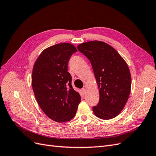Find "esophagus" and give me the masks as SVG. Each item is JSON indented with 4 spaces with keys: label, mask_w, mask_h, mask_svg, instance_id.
Wrapping results in <instances>:
<instances>
[{
    "label": "esophagus",
    "mask_w": 156,
    "mask_h": 156,
    "mask_svg": "<svg viewBox=\"0 0 156 156\" xmlns=\"http://www.w3.org/2000/svg\"><path fill=\"white\" fill-rule=\"evenodd\" d=\"M81 92H82L83 95H84V94H85V93H86V89L84 88H83L81 90Z\"/></svg>",
    "instance_id": "34e87169"
}]
</instances>
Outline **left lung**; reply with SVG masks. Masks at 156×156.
<instances>
[{
    "instance_id": "left-lung-1",
    "label": "left lung",
    "mask_w": 156,
    "mask_h": 156,
    "mask_svg": "<svg viewBox=\"0 0 156 156\" xmlns=\"http://www.w3.org/2000/svg\"><path fill=\"white\" fill-rule=\"evenodd\" d=\"M78 50L90 61L100 92V101L92 107L99 119L119 115L131 92V77L124 59L110 45L101 41L84 42Z\"/></svg>"
}]
</instances>
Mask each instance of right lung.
Here are the masks:
<instances>
[{
    "label": "right lung",
    "mask_w": 156,
    "mask_h": 156,
    "mask_svg": "<svg viewBox=\"0 0 156 156\" xmlns=\"http://www.w3.org/2000/svg\"><path fill=\"white\" fill-rule=\"evenodd\" d=\"M75 52L71 44L54 45L41 52L33 66L32 86L36 101L49 119L60 123L72 120L81 102L68 72V61Z\"/></svg>",
    "instance_id": "1"
}]
</instances>
